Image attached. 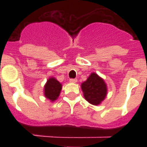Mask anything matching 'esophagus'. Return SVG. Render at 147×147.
I'll list each match as a JSON object with an SVG mask.
<instances>
[{
  "instance_id": "obj_1",
  "label": "esophagus",
  "mask_w": 147,
  "mask_h": 147,
  "mask_svg": "<svg viewBox=\"0 0 147 147\" xmlns=\"http://www.w3.org/2000/svg\"><path fill=\"white\" fill-rule=\"evenodd\" d=\"M77 78H70V79H69V82H72V83H76L77 82Z\"/></svg>"
}]
</instances>
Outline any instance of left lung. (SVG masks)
<instances>
[{"label":"left lung","instance_id":"1","mask_svg":"<svg viewBox=\"0 0 147 147\" xmlns=\"http://www.w3.org/2000/svg\"><path fill=\"white\" fill-rule=\"evenodd\" d=\"M84 97L93 105L100 104L107 94V86L102 78L95 73H92L87 80L82 84Z\"/></svg>","mask_w":147,"mask_h":147}]
</instances>
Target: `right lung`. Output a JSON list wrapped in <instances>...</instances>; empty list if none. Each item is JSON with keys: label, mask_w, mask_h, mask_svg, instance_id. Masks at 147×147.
<instances>
[{"label": "right lung", "mask_w": 147, "mask_h": 147, "mask_svg": "<svg viewBox=\"0 0 147 147\" xmlns=\"http://www.w3.org/2000/svg\"><path fill=\"white\" fill-rule=\"evenodd\" d=\"M62 89V85L55 78H50L44 88V94L47 98L53 101L57 99Z\"/></svg>", "instance_id": "add662e5"}]
</instances>
